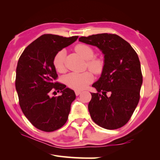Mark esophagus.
Listing matches in <instances>:
<instances>
[{"mask_svg":"<svg viewBox=\"0 0 160 160\" xmlns=\"http://www.w3.org/2000/svg\"><path fill=\"white\" fill-rule=\"evenodd\" d=\"M75 93H76V96H79V95L81 93L80 91H75Z\"/></svg>","mask_w":160,"mask_h":160,"instance_id":"obj_1","label":"esophagus"}]
</instances>
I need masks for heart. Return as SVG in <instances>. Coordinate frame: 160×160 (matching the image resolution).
I'll use <instances>...</instances> for the list:
<instances>
[{
  "mask_svg": "<svg viewBox=\"0 0 160 160\" xmlns=\"http://www.w3.org/2000/svg\"><path fill=\"white\" fill-rule=\"evenodd\" d=\"M75 50L82 58L87 60V67L96 75H100L104 69V61L99 57L94 56V51L86 44H78L75 47ZM65 51L60 50L53 56V66L56 71L63 73L65 71ZM87 71L78 73H71L64 77V81L71 89L79 91L83 90L93 81L94 76L92 72Z\"/></svg>",
  "mask_w": 160,
  "mask_h": 160,
  "instance_id": "obj_1",
  "label": "heart"
}]
</instances>
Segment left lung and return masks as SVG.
Here are the masks:
<instances>
[{
    "label": "left lung",
    "mask_w": 160,
    "mask_h": 160,
    "mask_svg": "<svg viewBox=\"0 0 160 160\" xmlns=\"http://www.w3.org/2000/svg\"><path fill=\"white\" fill-rule=\"evenodd\" d=\"M79 41L98 47L104 54V71L92 85L98 93H91L88 105L91 118L104 128H121L130 120L140 98L142 73L138 54L114 33L82 36Z\"/></svg>",
    "instance_id": "8db88e82"
}]
</instances>
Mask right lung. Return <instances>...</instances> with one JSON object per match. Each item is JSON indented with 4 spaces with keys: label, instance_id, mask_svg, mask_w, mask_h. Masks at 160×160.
I'll return each instance as SVG.
<instances>
[{
    "label": "right lung",
    "instance_id": "right-lung-1",
    "mask_svg": "<svg viewBox=\"0 0 160 160\" xmlns=\"http://www.w3.org/2000/svg\"><path fill=\"white\" fill-rule=\"evenodd\" d=\"M78 38L43 34L27 47L19 58L15 85L20 107L28 120L40 131H54L67 121L76 94L65 84L56 82L53 58ZM56 91L62 95L51 97Z\"/></svg>",
    "mask_w": 160,
    "mask_h": 160
}]
</instances>
